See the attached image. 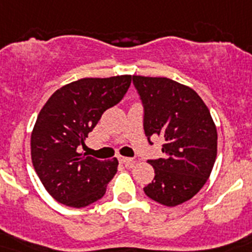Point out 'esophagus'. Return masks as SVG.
Wrapping results in <instances>:
<instances>
[{
    "label": "esophagus",
    "mask_w": 252,
    "mask_h": 252,
    "mask_svg": "<svg viewBox=\"0 0 252 252\" xmlns=\"http://www.w3.org/2000/svg\"><path fill=\"white\" fill-rule=\"evenodd\" d=\"M118 161L127 166V167H132V166L135 165V162H136L135 159L128 158V157H124V156H118Z\"/></svg>",
    "instance_id": "obj_1"
}]
</instances>
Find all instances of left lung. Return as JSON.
<instances>
[{"instance_id":"obj_1","label":"left lung","mask_w":252,"mask_h":252,"mask_svg":"<svg viewBox=\"0 0 252 252\" xmlns=\"http://www.w3.org/2000/svg\"><path fill=\"white\" fill-rule=\"evenodd\" d=\"M144 107V131L163 139L165 158L149 159L155 179L145 194L161 205L178 206L196 196L215 163L218 132L209 108L196 91L166 77L132 76Z\"/></svg>"}]
</instances>
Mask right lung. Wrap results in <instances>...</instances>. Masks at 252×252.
<instances>
[{"label":"right lung","instance_id":"obj_1","mask_svg":"<svg viewBox=\"0 0 252 252\" xmlns=\"http://www.w3.org/2000/svg\"><path fill=\"white\" fill-rule=\"evenodd\" d=\"M131 76L81 78L50 96L31 136L33 167L50 196L69 207H86L105 194L117 158L100 161L78 152L101 114L122 100Z\"/></svg>","mask_w":252,"mask_h":252}]
</instances>
